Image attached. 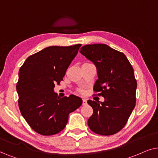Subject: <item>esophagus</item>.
Listing matches in <instances>:
<instances>
[{"label": "esophagus", "instance_id": "obj_1", "mask_svg": "<svg viewBox=\"0 0 158 158\" xmlns=\"http://www.w3.org/2000/svg\"><path fill=\"white\" fill-rule=\"evenodd\" d=\"M87 104V100H86V99H82V105H83V106H86Z\"/></svg>", "mask_w": 158, "mask_h": 158}]
</instances>
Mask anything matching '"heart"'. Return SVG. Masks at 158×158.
Here are the masks:
<instances>
[{"label":"heart","instance_id":"obj_1","mask_svg":"<svg viewBox=\"0 0 158 158\" xmlns=\"http://www.w3.org/2000/svg\"><path fill=\"white\" fill-rule=\"evenodd\" d=\"M79 92H81V89H79Z\"/></svg>","mask_w":158,"mask_h":158}]
</instances>
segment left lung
I'll return each instance as SVG.
<instances>
[{
	"label": "left lung",
	"instance_id": "obj_1",
	"mask_svg": "<svg viewBox=\"0 0 158 158\" xmlns=\"http://www.w3.org/2000/svg\"><path fill=\"white\" fill-rule=\"evenodd\" d=\"M80 52L96 66L98 79L93 90L105 98L100 103L87 101L93 109L88 126L100 135L116 134L127 124L136 105L137 82L133 67L123 52L105 44L86 45Z\"/></svg>",
	"mask_w": 158,
	"mask_h": 158
}]
</instances>
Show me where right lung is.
I'll return each instance as SVG.
<instances>
[{"label": "right lung", "instance_id": "right-lung-1", "mask_svg": "<svg viewBox=\"0 0 158 158\" xmlns=\"http://www.w3.org/2000/svg\"><path fill=\"white\" fill-rule=\"evenodd\" d=\"M81 46L48 47L29 56L21 66L16 85L20 112L29 127L41 135L59 133L66 127L69 113L82 104L79 97L60 98L53 91Z\"/></svg>", "mask_w": 158, "mask_h": 158}]
</instances>
